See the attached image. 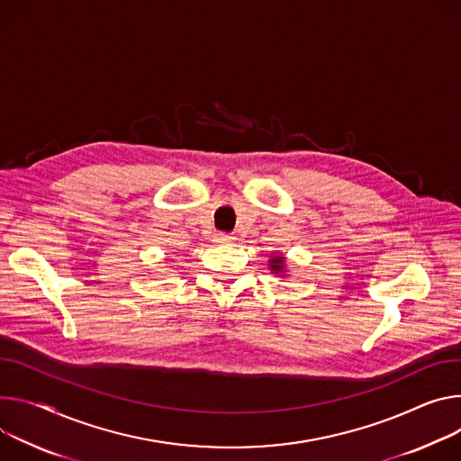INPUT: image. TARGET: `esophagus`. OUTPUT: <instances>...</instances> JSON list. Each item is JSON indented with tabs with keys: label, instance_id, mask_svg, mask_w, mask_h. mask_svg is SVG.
Returning <instances> with one entry per match:
<instances>
[{
	"label": "esophagus",
	"instance_id": "34e87169",
	"mask_svg": "<svg viewBox=\"0 0 461 461\" xmlns=\"http://www.w3.org/2000/svg\"><path fill=\"white\" fill-rule=\"evenodd\" d=\"M233 240H235V237L230 235V233H217L215 235V242H219V244H231Z\"/></svg>",
	"mask_w": 461,
	"mask_h": 461
}]
</instances>
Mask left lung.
<instances>
[{
	"label": "left lung",
	"instance_id": "8db88e82",
	"mask_svg": "<svg viewBox=\"0 0 461 461\" xmlns=\"http://www.w3.org/2000/svg\"><path fill=\"white\" fill-rule=\"evenodd\" d=\"M268 265H270V270H272L274 274H285V258H283V256L270 258Z\"/></svg>",
	"mask_w": 461,
	"mask_h": 461
}]
</instances>
